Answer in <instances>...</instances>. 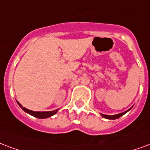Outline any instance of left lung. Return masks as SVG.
<instances>
[{
    "label": "left lung",
    "instance_id": "1",
    "mask_svg": "<svg viewBox=\"0 0 150 150\" xmlns=\"http://www.w3.org/2000/svg\"><path fill=\"white\" fill-rule=\"evenodd\" d=\"M131 109V108L128 110L125 111V112H123L122 113H119V114H116V115H112V116H111V115H105V114H101L100 113V116H102L103 118H105V119H108V120H116V119H119L120 117H121L122 116H123L125 113H127L128 111H130Z\"/></svg>",
    "mask_w": 150,
    "mask_h": 150
}]
</instances>
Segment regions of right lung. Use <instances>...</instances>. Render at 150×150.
<instances>
[{
	"label": "right lung",
	"mask_w": 150,
	"mask_h": 150,
	"mask_svg": "<svg viewBox=\"0 0 150 150\" xmlns=\"http://www.w3.org/2000/svg\"><path fill=\"white\" fill-rule=\"evenodd\" d=\"M17 103H18V105H19V107H20L25 112L28 113L30 115H31V116H34V117H36V118L38 119H45L48 118V117H50V116L55 115V114L58 112V110H59V109H56V110L49 111V112H34V111L29 110V109H27V108L23 107V106L21 105V104L19 102H18V101H17Z\"/></svg>",
	"instance_id": "add662e5"
}]
</instances>
